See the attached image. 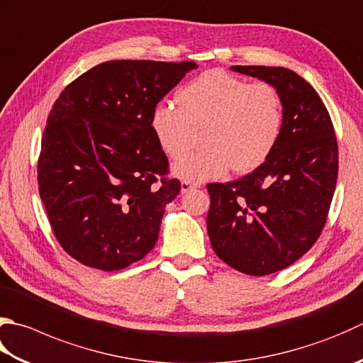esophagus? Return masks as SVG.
Returning <instances> with one entry per match:
<instances>
[{
	"instance_id": "1",
	"label": "esophagus",
	"mask_w": 363,
	"mask_h": 363,
	"mask_svg": "<svg viewBox=\"0 0 363 363\" xmlns=\"http://www.w3.org/2000/svg\"><path fill=\"white\" fill-rule=\"evenodd\" d=\"M198 187H200V186H196V184H191V182H187V181H182L181 182V191H182V194H187V191L195 190Z\"/></svg>"
}]
</instances>
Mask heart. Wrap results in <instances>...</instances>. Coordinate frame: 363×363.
Listing matches in <instances>:
<instances>
[{"mask_svg": "<svg viewBox=\"0 0 363 363\" xmlns=\"http://www.w3.org/2000/svg\"><path fill=\"white\" fill-rule=\"evenodd\" d=\"M173 105H157L151 129L160 147L180 159L193 144L194 130L205 127L206 148L174 163L182 181L204 182L230 168L248 173L272 154L283 129L281 97L272 84H248L225 70H208L177 91Z\"/></svg>", "mask_w": 363, "mask_h": 363, "instance_id": "heart-1", "label": "heart"}]
</instances>
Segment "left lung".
<instances>
[{
	"label": "left lung",
	"instance_id": "obj_1",
	"mask_svg": "<svg viewBox=\"0 0 363 363\" xmlns=\"http://www.w3.org/2000/svg\"><path fill=\"white\" fill-rule=\"evenodd\" d=\"M279 91L283 129L272 154L253 173L208 184V234L217 257L247 275L293 264L321 234L338 176L332 119L310 83L285 67L233 66Z\"/></svg>",
	"mask_w": 363,
	"mask_h": 363
}]
</instances>
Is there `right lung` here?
I'll return each mask as SVG.
<instances>
[{"label": "right lung", "mask_w": 363, "mask_h": 363, "mask_svg": "<svg viewBox=\"0 0 363 363\" xmlns=\"http://www.w3.org/2000/svg\"><path fill=\"white\" fill-rule=\"evenodd\" d=\"M196 67L194 61H105L56 99L42 137L39 194L56 239L82 264L119 271L157 242L181 182L165 177L168 159L151 116Z\"/></svg>", "instance_id": "obj_1"}]
</instances>
